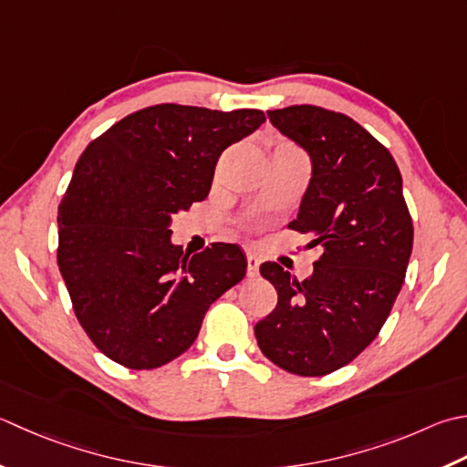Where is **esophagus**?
Listing matches in <instances>:
<instances>
[{
	"mask_svg": "<svg viewBox=\"0 0 467 467\" xmlns=\"http://www.w3.org/2000/svg\"><path fill=\"white\" fill-rule=\"evenodd\" d=\"M259 265L261 261L254 257V254H246V275L249 277H257L259 275Z\"/></svg>",
	"mask_w": 467,
	"mask_h": 467,
	"instance_id": "obj_1",
	"label": "esophagus"
}]
</instances>
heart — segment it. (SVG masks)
<instances>
[{
  "mask_svg": "<svg viewBox=\"0 0 467 467\" xmlns=\"http://www.w3.org/2000/svg\"><path fill=\"white\" fill-rule=\"evenodd\" d=\"M285 145H289V143H285ZM289 148H294V145H289Z\"/></svg>",
  "mask_w": 467,
  "mask_h": 467,
  "instance_id": "1",
  "label": "heart"
}]
</instances>
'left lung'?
I'll use <instances>...</instances> for the list:
<instances>
[{
    "instance_id": "1",
    "label": "left lung",
    "mask_w": 467,
    "mask_h": 467,
    "mask_svg": "<svg viewBox=\"0 0 467 467\" xmlns=\"http://www.w3.org/2000/svg\"><path fill=\"white\" fill-rule=\"evenodd\" d=\"M267 117L312 158V180L289 228L322 254L304 281L277 263L261 265L277 306L254 336L279 368L324 377L352 362L385 326L405 281L413 221L397 161L354 119L316 105Z\"/></svg>"
}]
</instances>
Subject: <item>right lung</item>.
Wrapping results in <instances>:
<instances>
[{
    "label": "right lung",
    "mask_w": 467,
    "mask_h": 467,
    "mask_svg": "<svg viewBox=\"0 0 467 467\" xmlns=\"http://www.w3.org/2000/svg\"><path fill=\"white\" fill-rule=\"evenodd\" d=\"M265 123L259 109L161 103L87 145L58 206V267L82 330L107 358L151 370L194 344L213 301L246 259L213 243L184 254L171 218L202 202L221 153Z\"/></svg>",
    "instance_id": "1"
}]
</instances>
